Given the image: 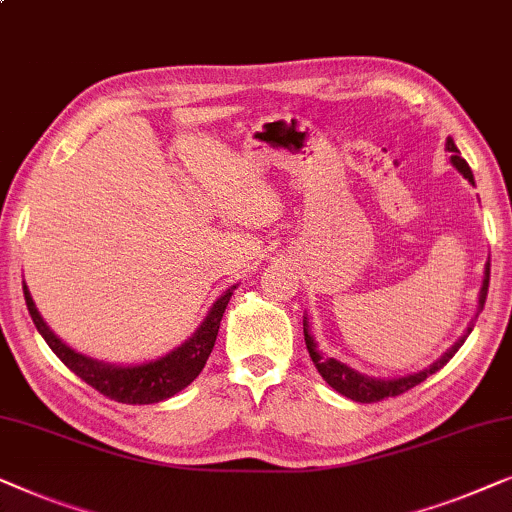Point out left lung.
I'll return each mask as SVG.
<instances>
[{"label":"left lung","instance_id":"1","mask_svg":"<svg viewBox=\"0 0 512 512\" xmlns=\"http://www.w3.org/2000/svg\"><path fill=\"white\" fill-rule=\"evenodd\" d=\"M445 150L450 153L452 167H455L459 174H462L471 185H475L473 171H471L469 164H466L462 153H459V148L455 146V141H452V136H448V141H445ZM487 287H489V262L485 264V276H482V287H480V294H478V311H475V318L471 320V325L466 327L464 336H459L457 343L452 345V348L445 350L434 364H429L427 369H422V371L406 373V376H397V378H373V376H366V373H359V371L352 369V366L341 362V359L322 355V352L318 350V343H315V338L311 334V322H308V315H304V338H306L308 355H311L315 369L320 371V376L325 378L338 394H343V397H348L352 401H359V403H373V401H380V399H387V397H397V394L408 392L410 387L420 385L422 380H427L431 376V373L441 371L443 366L448 364L452 357H455V352L462 348L466 336H469L473 331L475 320H478V315L482 313V306H485V299H487Z\"/></svg>","mask_w":512,"mask_h":512}]
</instances>
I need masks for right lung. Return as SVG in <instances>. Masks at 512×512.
I'll use <instances>...</instances> for the list:
<instances>
[{
	"label": "right lung",
	"mask_w": 512,
	"mask_h": 512,
	"mask_svg": "<svg viewBox=\"0 0 512 512\" xmlns=\"http://www.w3.org/2000/svg\"><path fill=\"white\" fill-rule=\"evenodd\" d=\"M234 290L236 285L222 292L218 301L211 306V311L206 313L204 322L197 327V331L178 345V348L169 350L167 355L148 359V362L141 364H111L104 362V359L88 357L83 352L69 348L46 325V320L41 318L39 308L30 294V287L23 280L27 311H30L34 327L43 336V341L50 345V350L62 359L64 366H69L78 378L95 387L97 392H102L104 397L120 403H132V406H136V403L143 406V403H160L164 399H171L199 376L208 355H211L215 338H218L222 313H225Z\"/></svg>",
	"instance_id": "obj_1"
}]
</instances>
